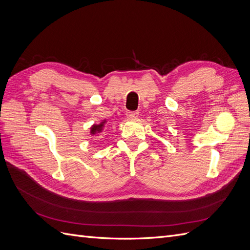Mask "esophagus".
I'll return each instance as SVG.
<instances>
[{
	"label": "esophagus",
	"instance_id": "esophagus-1",
	"mask_svg": "<svg viewBox=\"0 0 250 250\" xmlns=\"http://www.w3.org/2000/svg\"><path fill=\"white\" fill-rule=\"evenodd\" d=\"M139 117V111H127L126 118L127 119H135Z\"/></svg>",
	"mask_w": 250,
	"mask_h": 250
}]
</instances>
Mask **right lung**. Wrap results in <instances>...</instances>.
Masks as SVG:
<instances>
[{
	"label": "right lung",
	"instance_id": "add662e5",
	"mask_svg": "<svg viewBox=\"0 0 250 250\" xmlns=\"http://www.w3.org/2000/svg\"><path fill=\"white\" fill-rule=\"evenodd\" d=\"M107 123V120H102L99 124H93L89 128V133L92 137H99V135L104 131L105 125Z\"/></svg>",
	"mask_w": 250,
	"mask_h": 250
}]
</instances>
